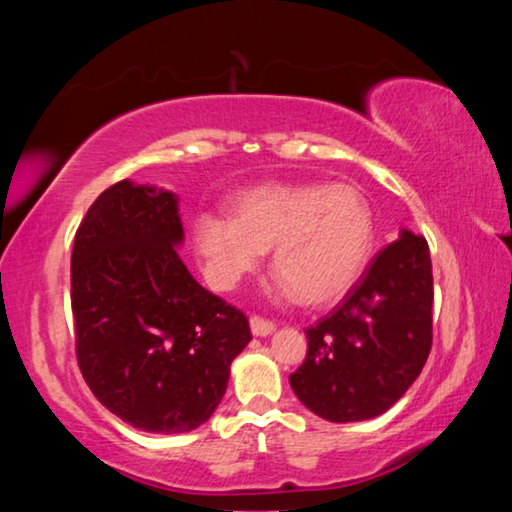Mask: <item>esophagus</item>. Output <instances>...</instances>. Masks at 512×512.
I'll list each match as a JSON object with an SVG mask.
<instances>
[{"label": "esophagus", "instance_id": "esophagus-1", "mask_svg": "<svg viewBox=\"0 0 512 512\" xmlns=\"http://www.w3.org/2000/svg\"><path fill=\"white\" fill-rule=\"evenodd\" d=\"M250 329H253L255 336H268L275 329V323L262 316H250Z\"/></svg>", "mask_w": 512, "mask_h": 512}]
</instances>
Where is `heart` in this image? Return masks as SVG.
<instances>
[{"label": "heart", "instance_id": "heart-1", "mask_svg": "<svg viewBox=\"0 0 512 512\" xmlns=\"http://www.w3.org/2000/svg\"><path fill=\"white\" fill-rule=\"evenodd\" d=\"M232 210H207L194 221V248L219 289L235 287L273 248V271L293 296L327 305L350 291L370 255V207L348 185H262L239 194Z\"/></svg>", "mask_w": 512, "mask_h": 512}]
</instances>
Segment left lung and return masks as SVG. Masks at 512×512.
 <instances>
[{"label": "left lung", "instance_id": "1", "mask_svg": "<svg viewBox=\"0 0 512 512\" xmlns=\"http://www.w3.org/2000/svg\"><path fill=\"white\" fill-rule=\"evenodd\" d=\"M433 275L427 239L402 230L332 314L307 329L293 393L329 422L370 420L400 400L431 352Z\"/></svg>", "mask_w": 512, "mask_h": 512}]
</instances>
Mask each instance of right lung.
<instances>
[{
  "instance_id": "add662e5",
  "label": "right lung",
  "mask_w": 512,
  "mask_h": 512,
  "mask_svg": "<svg viewBox=\"0 0 512 512\" xmlns=\"http://www.w3.org/2000/svg\"><path fill=\"white\" fill-rule=\"evenodd\" d=\"M183 237L178 198L131 180L108 187L74 237L81 375L110 413L151 433L201 427L253 339L244 311L187 271Z\"/></svg>"
}]
</instances>
